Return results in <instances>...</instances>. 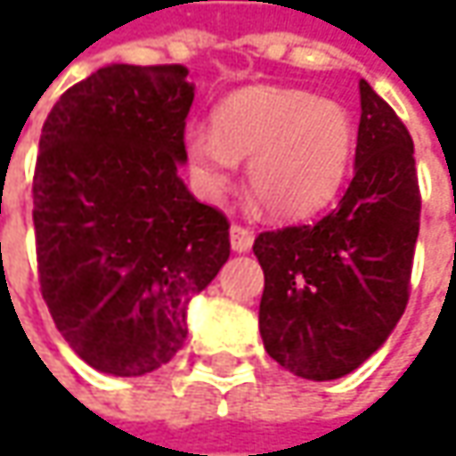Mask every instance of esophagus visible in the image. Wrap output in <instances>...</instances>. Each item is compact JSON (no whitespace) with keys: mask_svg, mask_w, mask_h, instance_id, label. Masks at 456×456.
<instances>
[{"mask_svg":"<svg viewBox=\"0 0 456 456\" xmlns=\"http://www.w3.org/2000/svg\"><path fill=\"white\" fill-rule=\"evenodd\" d=\"M231 246H233V251H238V254L251 251V246H254V233H251L248 228L233 223V225H231Z\"/></svg>","mask_w":456,"mask_h":456,"instance_id":"obj_1","label":"esophagus"}]
</instances>
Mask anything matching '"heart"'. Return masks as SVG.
<instances>
[{"mask_svg": "<svg viewBox=\"0 0 456 456\" xmlns=\"http://www.w3.org/2000/svg\"><path fill=\"white\" fill-rule=\"evenodd\" d=\"M355 150V126L340 103L297 88L251 86L225 96L213 129L184 134L190 177L202 198L218 200L238 159L273 218H306L340 190Z\"/></svg>", "mask_w": 456, "mask_h": 456, "instance_id": "obj_1", "label": "heart"}]
</instances>
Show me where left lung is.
<instances>
[{
  "mask_svg": "<svg viewBox=\"0 0 456 456\" xmlns=\"http://www.w3.org/2000/svg\"><path fill=\"white\" fill-rule=\"evenodd\" d=\"M360 109L355 175L335 210L254 240L264 347L306 380L353 373L409 305L421 216L411 134L365 80Z\"/></svg>",
  "mask_w": 456,
  "mask_h": 456,
  "instance_id": "1",
  "label": "left lung"
}]
</instances>
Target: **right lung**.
Masks as SVG:
<instances>
[{
    "mask_svg": "<svg viewBox=\"0 0 456 456\" xmlns=\"http://www.w3.org/2000/svg\"><path fill=\"white\" fill-rule=\"evenodd\" d=\"M195 98L184 65H109L47 114L32 177L40 291L91 368L144 376L177 355L187 305L231 256V223L180 180Z\"/></svg>",
    "mask_w": 456,
    "mask_h": 456,
    "instance_id": "right-lung-1",
    "label": "right lung"
}]
</instances>
